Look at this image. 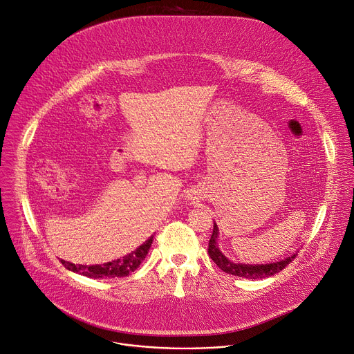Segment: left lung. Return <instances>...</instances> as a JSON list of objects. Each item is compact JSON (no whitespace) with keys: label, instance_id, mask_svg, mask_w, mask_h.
<instances>
[{"label":"left lung","instance_id":"obj_1","mask_svg":"<svg viewBox=\"0 0 354 354\" xmlns=\"http://www.w3.org/2000/svg\"><path fill=\"white\" fill-rule=\"evenodd\" d=\"M216 236H218V227L214 225L212 234L208 242V254L211 260L226 274L234 275V277H242L248 279H259V278H268L278 272H281L283 268H286L297 254H292L290 257L271 264H261V266H249V264H236L233 261H229L218 249L216 246Z\"/></svg>","mask_w":354,"mask_h":354}]
</instances>
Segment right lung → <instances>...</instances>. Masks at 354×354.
I'll return each instance as SVG.
<instances>
[{
  "instance_id": "1",
  "label": "right lung",
  "mask_w": 354,
  "mask_h": 354,
  "mask_svg": "<svg viewBox=\"0 0 354 354\" xmlns=\"http://www.w3.org/2000/svg\"><path fill=\"white\" fill-rule=\"evenodd\" d=\"M153 243V238H150L146 243H143L139 249L132 252L131 254L125 256L124 259H118L101 266H76L68 261L61 260L62 266L69 271L82 274L88 278H116V277H128L129 274L135 272L136 268L143 263L146 259L149 249Z\"/></svg>"
}]
</instances>
